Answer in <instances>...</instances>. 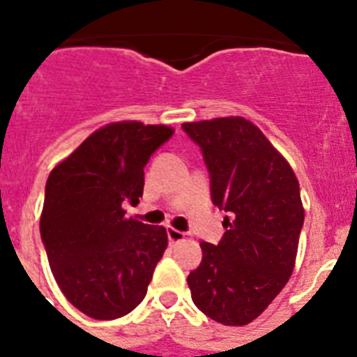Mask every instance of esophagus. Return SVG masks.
<instances>
[{
    "label": "esophagus",
    "mask_w": 357,
    "mask_h": 357,
    "mask_svg": "<svg viewBox=\"0 0 357 357\" xmlns=\"http://www.w3.org/2000/svg\"><path fill=\"white\" fill-rule=\"evenodd\" d=\"M166 234H168V239L169 243H178L182 241V239H185V232H182V230H176L173 229V227H168V230H166Z\"/></svg>",
    "instance_id": "esophagus-1"
}]
</instances>
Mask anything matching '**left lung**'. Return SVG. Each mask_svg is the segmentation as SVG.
I'll use <instances>...</instances> for the list:
<instances>
[{"label": "left lung", "instance_id": "8db88e82", "mask_svg": "<svg viewBox=\"0 0 357 357\" xmlns=\"http://www.w3.org/2000/svg\"><path fill=\"white\" fill-rule=\"evenodd\" d=\"M209 172L211 200L225 211L218 245L202 241L188 275L191 298L223 326H247L288 282L304 225L291 166L245 118L184 123Z\"/></svg>", "mask_w": 357, "mask_h": 357}]
</instances>
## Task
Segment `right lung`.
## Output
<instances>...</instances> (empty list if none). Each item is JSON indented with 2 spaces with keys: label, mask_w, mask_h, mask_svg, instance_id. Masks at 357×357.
Masks as SVG:
<instances>
[{
  "label": "right lung",
  "mask_w": 357,
  "mask_h": 357,
  "mask_svg": "<svg viewBox=\"0 0 357 357\" xmlns=\"http://www.w3.org/2000/svg\"><path fill=\"white\" fill-rule=\"evenodd\" d=\"M172 135L164 125L110 123L50 173L40 239L59 288L94 320L137 307L168 247L164 227L125 218L121 206L139 204L144 166Z\"/></svg>",
  "instance_id": "obj_1"
}]
</instances>
